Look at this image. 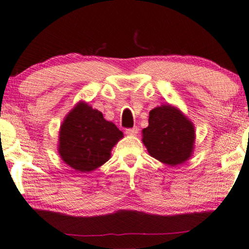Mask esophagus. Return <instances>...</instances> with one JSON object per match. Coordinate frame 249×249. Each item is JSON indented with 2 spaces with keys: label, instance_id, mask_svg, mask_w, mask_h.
Wrapping results in <instances>:
<instances>
[{
  "label": "esophagus",
  "instance_id": "1",
  "mask_svg": "<svg viewBox=\"0 0 249 249\" xmlns=\"http://www.w3.org/2000/svg\"><path fill=\"white\" fill-rule=\"evenodd\" d=\"M138 127H133V128H127L125 129V133H127V135H130V136H135V135H137V133H138Z\"/></svg>",
  "mask_w": 249,
  "mask_h": 249
}]
</instances>
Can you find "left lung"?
I'll return each mask as SVG.
<instances>
[{
	"mask_svg": "<svg viewBox=\"0 0 249 249\" xmlns=\"http://www.w3.org/2000/svg\"><path fill=\"white\" fill-rule=\"evenodd\" d=\"M149 125L142 130V142L150 156L175 166L189 160L193 150L194 127L181 111L161 106L149 112Z\"/></svg>",
	"mask_w": 249,
	"mask_h": 249,
	"instance_id": "1",
	"label": "left lung"
}]
</instances>
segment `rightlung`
I'll list each match as a JSON object with an SVG mask.
<instances>
[{"mask_svg": "<svg viewBox=\"0 0 249 249\" xmlns=\"http://www.w3.org/2000/svg\"><path fill=\"white\" fill-rule=\"evenodd\" d=\"M124 137L112 122L85 103L65 118L59 132V155L75 171L91 172L109 160L112 147Z\"/></svg>", "mask_w": 249, "mask_h": 249, "instance_id": "obj_1", "label": "right lung"}]
</instances>
